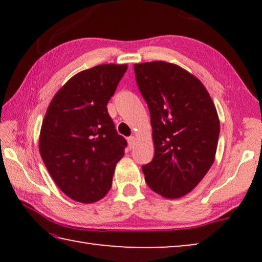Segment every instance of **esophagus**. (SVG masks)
<instances>
[{
	"instance_id": "esophagus-1",
	"label": "esophagus",
	"mask_w": 262,
	"mask_h": 262,
	"mask_svg": "<svg viewBox=\"0 0 262 262\" xmlns=\"http://www.w3.org/2000/svg\"><path fill=\"white\" fill-rule=\"evenodd\" d=\"M127 141H128V145H129L130 149L134 147V144H135V136H129L127 139Z\"/></svg>"
}]
</instances>
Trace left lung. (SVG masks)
Instances as JSON below:
<instances>
[{
  "instance_id": "1",
  "label": "left lung",
  "mask_w": 262,
  "mask_h": 262,
  "mask_svg": "<svg viewBox=\"0 0 262 262\" xmlns=\"http://www.w3.org/2000/svg\"><path fill=\"white\" fill-rule=\"evenodd\" d=\"M148 104L155 155L142 166L154 192L178 199L195 188L215 161L220 120L205 85L179 66L164 61L134 64Z\"/></svg>"
}]
</instances>
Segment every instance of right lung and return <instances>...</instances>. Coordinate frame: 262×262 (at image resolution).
I'll list each match as a JSON object with an SVG mask.
<instances>
[{"instance_id":"right-lung-1","label":"right lung","mask_w":262,"mask_h":262,"mask_svg":"<svg viewBox=\"0 0 262 262\" xmlns=\"http://www.w3.org/2000/svg\"><path fill=\"white\" fill-rule=\"evenodd\" d=\"M127 64H100L83 70L62 86L42 121L39 151L48 172L66 195L92 203L112 186L115 165L127 141L119 135L107 103Z\"/></svg>"}]
</instances>
